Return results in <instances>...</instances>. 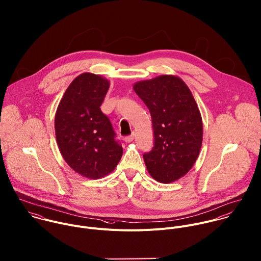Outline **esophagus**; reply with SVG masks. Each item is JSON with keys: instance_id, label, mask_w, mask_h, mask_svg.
<instances>
[{"instance_id": "34e87169", "label": "esophagus", "mask_w": 261, "mask_h": 261, "mask_svg": "<svg viewBox=\"0 0 261 261\" xmlns=\"http://www.w3.org/2000/svg\"><path fill=\"white\" fill-rule=\"evenodd\" d=\"M133 139H134V134H133V133H132L131 135H129V136H126V137H125V141H126L127 143L132 142V141H133Z\"/></svg>"}]
</instances>
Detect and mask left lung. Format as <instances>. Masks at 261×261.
<instances>
[{
  "label": "left lung",
  "instance_id": "1",
  "mask_svg": "<svg viewBox=\"0 0 261 261\" xmlns=\"http://www.w3.org/2000/svg\"><path fill=\"white\" fill-rule=\"evenodd\" d=\"M133 89L152 120L154 146L143 154L147 171L160 183L175 182L192 169L200 152L203 125L198 106L175 75L138 81Z\"/></svg>",
  "mask_w": 261,
  "mask_h": 261
}]
</instances>
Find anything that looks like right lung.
<instances>
[{
	"instance_id": "1",
	"label": "right lung",
	"mask_w": 261,
	"mask_h": 261,
	"mask_svg": "<svg viewBox=\"0 0 261 261\" xmlns=\"http://www.w3.org/2000/svg\"><path fill=\"white\" fill-rule=\"evenodd\" d=\"M110 81L85 72L65 91L55 116L60 152L68 166L88 179H100L118 166L123 148L100 106Z\"/></svg>"
}]
</instances>
